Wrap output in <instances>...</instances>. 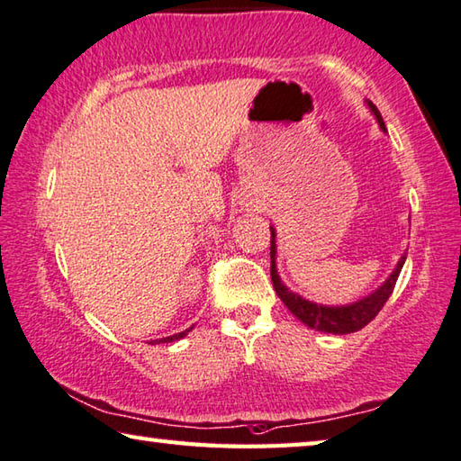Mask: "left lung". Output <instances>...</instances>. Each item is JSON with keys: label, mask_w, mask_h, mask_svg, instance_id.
Instances as JSON below:
<instances>
[{"label": "left lung", "mask_w": 461, "mask_h": 461, "mask_svg": "<svg viewBox=\"0 0 461 461\" xmlns=\"http://www.w3.org/2000/svg\"><path fill=\"white\" fill-rule=\"evenodd\" d=\"M366 107L375 115L381 131L386 133L384 121L381 117V113H378V109L370 101H366ZM405 259H407V253H402L401 259L397 261V267H394L391 276L384 279V284L378 285L373 294L360 297L357 302L344 303V305L316 303V302L305 300V297H302L300 294L292 292V289L281 281L277 273V232L271 226V281H273V287H276V294L279 295V300L287 305V310L302 321V324L324 334H340V336L352 334L365 328L368 321H373L376 313L383 310L386 300L391 297L393 287L399 279V273L402 269V265H405Z\"/></svg>", "instance_id": "obj_1"}]
</instances>
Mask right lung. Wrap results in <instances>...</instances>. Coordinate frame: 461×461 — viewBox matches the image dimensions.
I'll use <instances>...</instances> for the list:
<instances>
[{
    "instance_id": "right-lung-1",
    "label": "right lung",
    "mask_w": 461,
    "mask_h": 461,
    "mask_svg": "<svg viewBox=\"0 0 461 461\" xmlns=\"http://www.w3.org/2000/svg\"><path fill=\"white\" fill-rule=\"evenodd\" d=\"M192 328H188V330H184V332H180V334H174V336H167V338H161V340H151V344H159V342H176V340H180V338H184L185 334L190 332Z\"/></svg>"
}]
</instances>
